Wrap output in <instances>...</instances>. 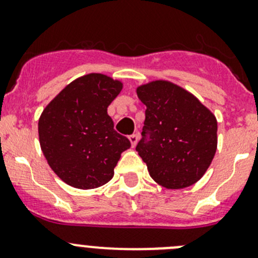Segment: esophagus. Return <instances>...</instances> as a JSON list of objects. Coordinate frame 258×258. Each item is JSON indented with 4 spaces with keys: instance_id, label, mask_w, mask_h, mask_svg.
<instances>
[{
    "instance_id": "esophagus-1",
    "label": "esophagus",
    "mask_w": 258,
    "mask_h": 258,
    "mask_svg": "<svg viewBox=\"0 0 258 258\" xmlns=\"http://www.w3.org/2000/svg\"><path fill=\"white\" fill-rule=\"evenodd\" d=\"M128 140H130V142H131L132 147H135L137 144V141H139V136H137L136 134H134V135H131V136H128Z\"/></svg>"
}]
</instances>
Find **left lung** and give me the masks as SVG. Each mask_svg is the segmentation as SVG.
Returning <instances> with one entry per match:
<instances>
[{
  "instance_id": "left-lung-1",
  "label": "left lung",
  "mask_w": 258,
  "mask_h": 258,
  "mask_svg": "<svg viewBox=\"0 0 258 258\" xmlns=\"http://www.w3.org/2000/svg\"><path fill=\"white\" fill-rule=\"evenodd\" d=\"M146 105L136 151L153 181L168 189L196 183L217 150V119L199 98L175 83L157 80L136 90Z\"/></svg>"
}]
</instances>
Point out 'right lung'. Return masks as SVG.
I'll list each match as a JSON object with an SVG mask.
<instances>
[{"instance_id":"add662e5","label":"right lung","mask_w":258,"mask_h":258,"mask_svg":"<svg viewBox=\"0 0 258 258\" xmlns=\"http://www.w3.org/2000/svg\"><path fill=\"white\" fill-rule=\"evenodd\" d=\"M121 90V81L85 75L67 85L41 113V150L64 183L90 189L113 177L121 153L131 147L127 137L114 131L107 113Z\"/></svg>"}]
</instances>
